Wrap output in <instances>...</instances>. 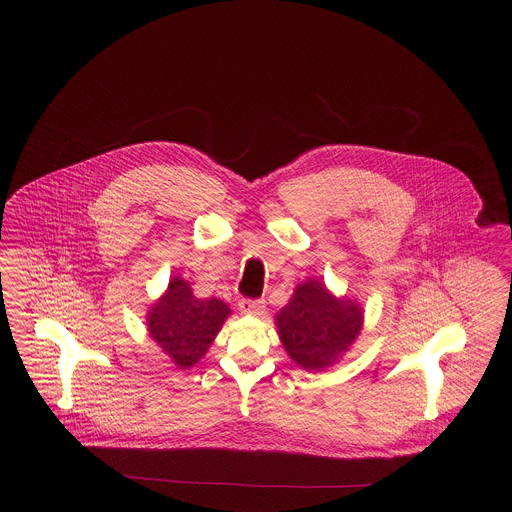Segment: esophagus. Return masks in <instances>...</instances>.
I'll use <instances>...</instances> for the list:
<instances>
[{"label":"esophagus","instance_id":"obj_1","mask_svg":"<svg viewBox=\"0 0 512 512\" xmlns=\"http://www.w3.org/2000/svg\"><path fill=\"white\" fill-rule=\"evenodd\" d=\"M240 309L253 317H259L265 313V299H242Z\"/></svg>","mask_w":512,"mask_h":512}]
</instances>
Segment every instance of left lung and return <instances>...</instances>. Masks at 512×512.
<instances>
[{"instance_id":"left-lung-1","label":"left lung","mask_w":512,"mask_h":512,"mask_svg":"<svg viewBox=\"0 0 512 512\" xmlns=\"http://www.w3.org/2000/svg\"><path fill=\"white\" fill-rule=\"evenodd\" d=\"M288 355L305 370L336 363L363 326V311L353 301L336 299L326 286L309 280L293 293L276 317Z\"/></svg>"}]
</instances>
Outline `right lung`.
Here are the masks:
<instances>
[{
	"mask_svg": "<svg viewBox=\"0 0 512 512\" xmlns=\"http://www.w3.org/2000/svg\"><path fill=\"white\" fill-rule=\"evenodd\" d=\"M228 315V305L217 297L197 299L186 280L172 278L169 290L151 307L147 326L172 361L188 368L205 355Z\"/></svg>",
	"mask_w": 512,
	"mask_h": 512,
	"instance_id": "1",
	"label": "right lung"
}]
</instances>
